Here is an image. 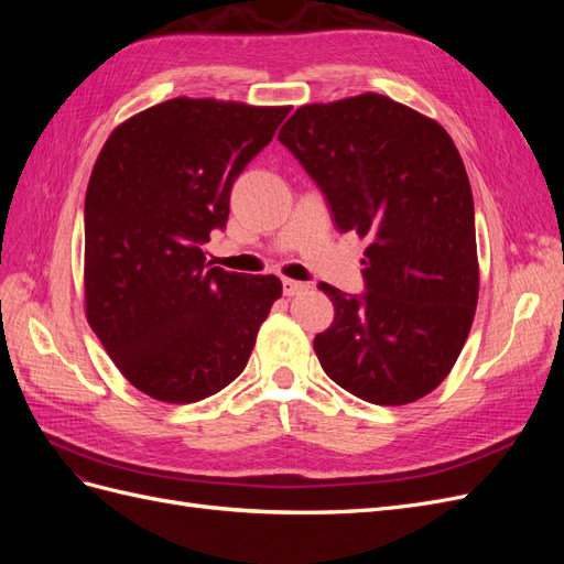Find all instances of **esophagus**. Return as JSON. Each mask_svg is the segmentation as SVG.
Masks as SVG:
<instances>
[{
	"instance_id": "1",
	"label": "esophagus",
	"mask_w": 564,
	"mask_h": 564,
	"mask_svg": "<svg viewBox=\"0 0 564 564\" xmlns=\"http://www.w3.org/2000/svg\"><path fill=\"white\" fill-rule=\"evenodd\" d=\"M282 289H284V296H299V294L305 292V289H308V284L296 282V280H289V278H282Z\"/></svg>"
}]
</instances>
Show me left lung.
<instances>
[{
    "label": "left lung",
    "mask_w": 564,
    "mask_h": 564,
    "mask_svg": "<svg viewBox=\"0 0 564 564\" xmlns=\"http://www.w3.org/2000/svg\"><path fill=\"white\" fill-rule=\"evenodd\" d=\"M280 143L365 237L362 294L319 284L334 322L322 369L371 404H409L452 371L477 305L475 207L464 160L433 119L381 94L299 108Z\"/></svg>",
    "instance_id": "left-lung-1"
}]
</instances>
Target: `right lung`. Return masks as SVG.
<instances>
[{"label": "right lung", "instance_id": "obj_1", "mask_svg": "<svg viewBox=\"0 0 564 564\" xmlns=\"http://www.w3.org/2000/svg\"><path fill=\"white\" fill-rule=\"evenodd\" d=\"M289 108L172 98L119 124L84 202L87 319L131 386L187 404L240 377L282 296L275 275L207 263L232 183Z\"/></svg>", "mask_w": 564, "mask_h": 564}]
</instances>
